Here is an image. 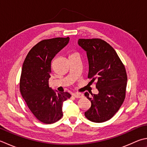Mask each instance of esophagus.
<instances>
[{
    "mask_svg": "<svg viewBox=\"0 0 147 147\" xmlns=\"http://www.w3.org/2000/svg\"><path fill=\"white\" fill-rule=\"evenodd\" d=\"M72 96H74V97H76V98H82V97H83V94H80V93H73V94H72Z\"/></svg>",
    "mask_w": 147,
    "mask_h": 147,
    "instance_id": "34e87169",
    "label": "esophagus"
}]
</instances>
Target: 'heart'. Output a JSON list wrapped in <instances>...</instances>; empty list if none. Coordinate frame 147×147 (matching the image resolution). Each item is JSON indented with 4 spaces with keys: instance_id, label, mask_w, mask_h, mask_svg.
Here are the masks:
<instances>
[{
    "instance_id": "1",
    "label": "heart",
    "mask_w": 147,
    "mask_h": 147,
    "mask_svg": "<svg viewBox=\"0 0 147 147\" xmlns=\"http://www.w3.org/2000/svg\"><path fill=\"white\" fill-rule=\"evenodd\" d=\"M77 54H78V53H73L71 55H77Z\"/></svg>"
}]
</instances>
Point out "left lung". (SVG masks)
<instances>
[{
  "instance_id": "obj_1",
  "label": "left lung",
  "mask_w": 147,
  "mask_h": 147,
  "mask_svg": "<svg viewBox=\"0 0 147 147\" xmlns=\"http://www.w3.org/2000/svg\"><path fill=\"white\" fill-rule=\"evenodd\" d=\"M78 45L87 52L89 71L88 78L96 82L98 94L88 92L85 96L91 107L85 113L92 122L101 123L111 119L124 101L127 87V73L115 50L104 40L80 39Z\"/></svg>"
}]
</instances>
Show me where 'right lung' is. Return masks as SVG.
Masks as SVG:
<instances>
[{"mask_svg":"<svg viewBox=\"0 0 147 147\" xmlns=\"http://www.w3.org/2000/svg\"><path fill=\"white\" fill-rule=\"evenodd\" d=\"M69 41V37L42 40L32 48L23 64L20 93L32 113L44 123L61 119L63 102L71 97L67 92H55L48 85L51 60Z\"/></svg>","mask_w":147,"mask_h":147,"instance_id":"1","label":"right lung"}]
</instances>
